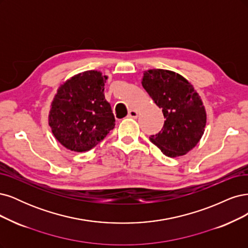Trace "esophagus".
I'll return each instance as SVG.
<instances>
[{
  "label": "esophagus",
  "mask_w": 248,
  "mask_h": 248,
  "mask_svg": "<svg viewBox=\"0 0 248 248\" xmlns=\"http://www.w3.org/2000/svg\"><path fill=\"white\" fill-rule=\"evenodd\" d=\"M138 111H136V110H130V112H129V114H127V116L129 117H131V118H137L138 117Z\"/></svg>",
  "instance_id": "esophagus-1"
}]
</instances>
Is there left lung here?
Returning <instances> with one entry per match:
<instances>
[{"instance_id":"1","label":"left lung","mask_w":248,"mask_h":248,"mask_svg":"<svg viewBox=\"0 0 248 248\" xmlns=\"http://www.w3.org/2000/svg\"><path fill=\"white\" fill-rule=\"evenodd\" d=\"M142 86L166 118L163 129L150 136V141L169 157L187 154L202 138L207 119L194 86L178 73L163 69L145 71Z\"/></svg>"}]
</instances>
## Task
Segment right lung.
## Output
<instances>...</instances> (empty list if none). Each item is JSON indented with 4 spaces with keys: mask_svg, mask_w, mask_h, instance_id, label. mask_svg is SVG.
<instances>
[{
    "mask_svg": "<svg viewBox=\"0 0 248 248\" xmlns=\"http://www.w3.org/2000/svg\"><path fill=\"white\" fill-rule=\"evenodd\" d=\"M107 76L100 71H85L63 82L51 103L48 124L62 146L76 151L91 150L115 125L104 86Z\"/></svg>",
    "mask_w": 248,
    "mask_h": 248,
    "instance_id": "right-lung-1",
    "label": "right lung"
}]
</instances>
